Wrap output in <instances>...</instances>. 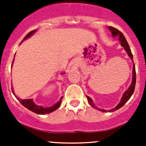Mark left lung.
Listing matches in <instances>:
<instances>
[{"instance_id": "8db88e82", "label": "left lung", "mask_w": 146, "mask_h": 146, "mask_svg": "<svg viewBox=\"0 0 146 146\" xmlns=\"http://www.w3.org/2000/svg\"><path fill=\"white\" fill-rule=\"evenodd\" d=\"M108 28H109L110 31L112 32L113 36H118V38H119V41L121 42V45L123 47V48H124V50H126V52H127V54H128V55L130 57L131 60H133V55H132V53H131V50H130L129 48L128 42H127V41H126V38L124 37L123 33H121L120 31H118V29H116V28H113V27L109 26L108 27ZM135 84H136V72H135V64H134L133 71H132V81H131V85H130L129 88L127 89L124 93H123V96H122V98H121V102H119V104H118L115 108H113V109H111L110 110H109V112L115 111V110H118L119 108H121V107H123V105H124L125 103L128 101L129 99H130V97L131 96V95L133 94L134 91H135ZM86 97H87V99H88V101L89 104H91L93 108L98 110H100V111L102 112H107L106 110L100 109V108H98L97 107L95 106L94 102H93V100L91 99V98L89 97V96H86Z\"/></svg>"}]
</instances>
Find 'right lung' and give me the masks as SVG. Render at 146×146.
<instances>
[{"label":"right lung","instance_id":"1","mask_svg":"<svg viewBox=\"0 0 146 146\" xmlns=\"http://www.w3.org/2000/svg\"><path fill=\"white\" fill-rule=\"evenodd\" d=\"M36 31V30H34V31H31L30 33H28V34L25 36V37L24 38V39L23 40L26 39V38H29L30 36H31L32 35H33ZM13 62H14V60H13ZM13 62H12V64H13ZM12 92L13 94H14L13 90H12ZM17 99L19 100V102L23 104V106L25 107V108H26L27 109L30 110L31 111L33 112V113H36V114L44 115V114H48V113H52V112L55 111V110H57L58 108L60 107V104H61V101H62V99H63V96H61L60 99L58 102L57 103H55L54 105H52V106L51 107H48V108H44V107H42V106H38V105H36V104L33 102V99H20V98H17Z\"/></svg>","mask_w":146,"mask_h":146}]
</instances>
